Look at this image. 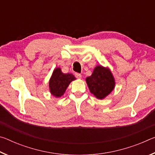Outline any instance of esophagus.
Returning a JSON list of instances; mask_svg holds the SVG:
<instances>
[{
    "instance_id": "esophagus-1",
    "label": "esophagus",
    "mask_w": 155,
    "mask_h": 155,
    "mask_svg": "<svg viewBox=\"0 0 155 155\" xmlns=\"http://www.w3.org/2000/svg\"><path fill=\"white\" fill-rule=\"evenodd\" d=\"M75 77L77 78H81V74L79 73H75Z\"/></svg>"
}]
</instances>
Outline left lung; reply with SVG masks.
<instances>
[{
  "instance_id": "8db88e82",
  "label": "left lung",
  "mask_w": 155,
  "mask_h": 155,
  "mask_svg": "<svg viewBox=\"0 0 155 155\" xmlns=\"http://www.w3.org/2000/svg\"><path fill=\"white\" fill-rule=\"evenodd\" d=\"M85 80L90 92L98 99L105 98L115 87V79L111 72L102 65L94 68L92 74Z\"/></svg>"
}]
</instances>
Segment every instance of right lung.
I'll use <instances>...</instances> for the list:
<instances>
[{
  "label": "right lung",
  "mask_w": 155,
  "mask_h": 155,
  "mask_svg": "<svg viewBox=\"0 0 155 155\" xmlns=\"http://www.w3.org/2000/svg\"><path fill=\"white\" fill-rule=\"evenodd\" d=\"M76 78L72 74H64L61 72V68H57L54 70L49 81V89L52 95L61 97L64 95L68 85Z\"/></svg>",
  "instance_id": "1"
}]
</instances>
